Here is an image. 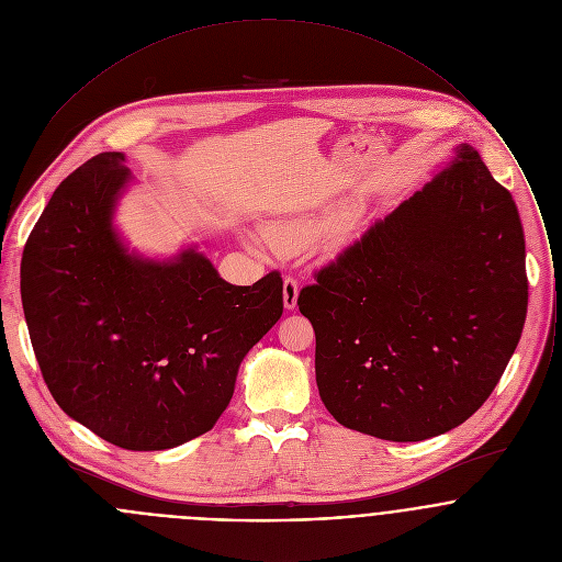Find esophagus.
<instances>
[{
  "instance_id": "34e87169",
  "label": "esophagus",
  "mask_w": 562,
  "mask_h": 562,
  "mask_svg": "<svg viewBox=\"0 0 562 562\" xmlns=\"http://www.w3.org/2000/svg\"><path fill=\"white\" fill-rule=\"evenodd\" d=\"M296 301H299V283L294 279H285L283 281V307L288 312H292L296 307Z\"/></svg>"
}]
</instances>
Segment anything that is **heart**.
I'll return each mask as SVG.
<instances>
[{"label": "heart", "instance_id": "b5f03b06", "mask_svg": "<svg viewBox=\"0 0 562 562\" xmlns=\"http://www.w3.org/2000/svg\"><path fill=\"white\" fill-rule=\"evenodd\" d=\"M350 214L352 210L348 205H335L312 214L272 218L263 223L261 232L268 244L279 252H294L321 240L322 236L330 231L331 234L326 238V250L335 255L355 240L357 216Z\"/></svg>", "mask_w": 562, "mask_h": 562}]
</instances>
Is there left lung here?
<instances>
[{
    "label": "left lung",
    "mask_w": 562,
    "mask_h": 562,
    "mask_svg": "<svg viewBox=\"0 0 562 562\" xmlns=\"http://www.w3.org/2000/svg\"><path fill=\"white\" fill-rule=\"evenodd\" d=\"M316 383L346 428L443 435L495 390L528 310L517 205L461 143L435 177L301 290Z\"/></svg>",
    "instance_id": "8db88e82"
}]
</instances>
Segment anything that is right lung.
<instances>
[{"mask_svg": "<svg viewBox=\"0 0 562 562\" xmlns=\"http://www.w3.org/2000/svg\"><path fill=\"white\" fill-rule=\"evenodd\" d=\"M125 154L81 164L52 194L21 259V301L58 406L125 450H168L207 432L246 352L283 314L270 272L232 285L196 244L149 257L116 210L136 183Z\"/></svg>", "mask_w": 562, "mask_h": 562, "instance_id": "obj_1", "label": "right lung"}]
</instances>
